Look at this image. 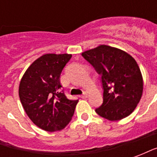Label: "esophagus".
Returning <instances> with one entry per match:
<instances>
[{
    "label": "esophagus",
    "mask_w": 157,
    "mask_h": 157,
    "mask_svg": "<svg viewBox=\"0 0 157 157\" xmlns=\"http://www.w3.org/2000/svg\"><path fill=\"white\" fill-rule=\"evenodd\" d=\"M81 98H87V93H86V92H84V93L81 96Z\"/></svg>",
    "instance_id": "1"
}]
</instances>
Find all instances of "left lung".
Segmentation results:
<instances>
[{
  "instance_id": "obj_1",
  "label": "left lung",
  "mask_w": 157,
  "mask_h": 157,
  "mask_svg": "<svg viewBox=\"0 0 157 157\" xmlns=\"http://www.w3.org/2000/svg\"><path fill=\"white\" fill-rule=\"evenodd\" d=\"M82 55L101 75L103 102L96 109L97 113L110 121L129 115L143 92V78L135 59L119 48L104 44Z\"/></svg>"
}]
</instances>
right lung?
<instances>
[{"label": "right lung", "mask_w": 157, "mask_h": 157, "mask_svg": "<svg viewBox=\"0 0 157 157\" xmlns=\"http://www.w3.org/2000/svg\"><path fill=\"white\" fill-rule=\"evenodd\" d=\"M68 54H45L26 71L19 85V98L33 123L45 131L61 130L71 120L78 100H70L59 76L71 58Z\"/></svg>", "instance_id": "obj_1"}]
</instances>
